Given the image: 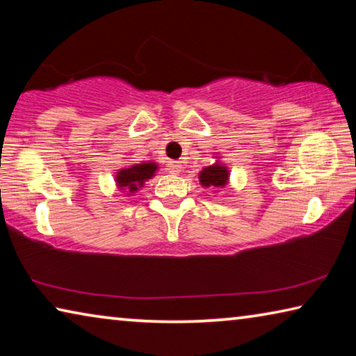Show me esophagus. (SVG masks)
Masks as SVG:
<instances>
[{"mask_svg": "<svg viewBox=\"0 0 356 356\" xmlns=\"http://www.w3.org/2000/svg\"><path fill=\"white\" fill-rule=\"evenodd\" d=\"M168 171L171 174H179L182 171V163H180V161H170V163H168Z\"/></svg>", "mask_w": 356, "mask_h": 356, "instance_id": "34e87169", "label": "esophagus"}]
</instances>
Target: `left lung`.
I'll list each match as a JSON object with an SVG mask.
<instances>
[{
	"instance_id": "8db88e82",
	"label": "left lung",
	"mask_w": 356,
	"mask_h": 356,
	"mask_svg": "<svg viewBox=\"0 0 356 356\" xmlns=\"http://www.w3.org/2000/svg\"><path fill=\"white\" fill-rule=\"evenodd\" d=\"M229 180V170L221 165L220 161H216L215 165H210L200 172V182L204 188L209 186H215V188H225V185Z\"/></svg>"
}]
</instances>
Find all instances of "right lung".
Returning <instances> with one entry per match:
<instances>
[{"label":"right lung","mask_w":356,"mask_h":356,"mask_svg":"<svg viewBox=\"0 0 356 356\" xmlns=\"http://www.w3.org/2000/svg\"><path fill=\"white\" fill-rule=\"evenodd\" d=\"M159 165L147 161V163H136L129 168H122L116 174V184L119 190L136 193L144 185V182L155 176V171Z\"/></svg>","instance_id":"obj_1"}]
</instances>
